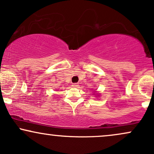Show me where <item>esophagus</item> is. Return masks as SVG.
<instances>
[{"label":"esophagus","mask_w":154,"mask_h":154,"mask_svg":"<svg viewBox=\"0 0 154 154\" xmlns=\"http://www.w3.org/2000/svg\"><path fill=\"white\" fill-rule=\"evenodd\" d=\"M78 85H79L78 83H73V84H72V87H73V88L78 87Z\"/></svg>","instance_id":"34e87169"}]
</instances>
